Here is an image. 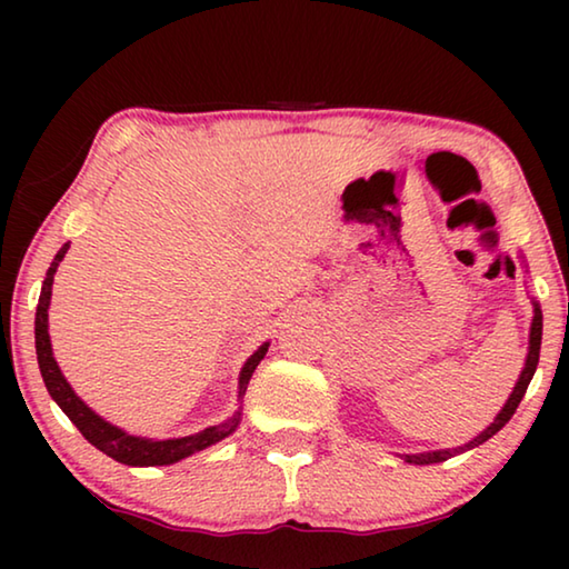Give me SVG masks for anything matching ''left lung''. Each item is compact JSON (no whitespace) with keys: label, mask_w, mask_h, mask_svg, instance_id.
<instances>
[{"label":"left lung","mask_w":569,"mask_h":569,"mask_svg":"<svg viewBox=\"0 0 569 569\" xmlns=\"http://www.w3.org/2000/svg\"><path fill=\"white\" fill-rule=\"evenodd\" d=\"M539 346H542V308H539L537 301H532V326H529V346H527V359H525V369L519 373V379L515 383L512 393H509V399L499 413L495 417V421L489 423L485 431H479V435L467 441V445L461 447H451V449H437V451H419V455H401L403 461H409V465H439V461H447L457 455H465V451L475 449L479 445H485L487 439H492L499 429L505 427V423L512 419V413L517 411L519 401H522L525 391L529 387V381H532L535 371H537V363H539Z\"/></svg>","instance_id":"8db88e82"}]
</instances>
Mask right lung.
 Returning a JSON list of instances; mask_svg holds the SVG:
<instances>
[{"instance_id":"1","label":"right lung","mask_w":569,"mask_h":569,"mask_svg":"<svg viewBox=\"0 0 569 569\" xmlns=\"http://www.w3.org/2000/svg\"><path fill=\"white\" fill-rule=\"evenodd\" d=\"M70 243H64L60 250H57L54 261L47 271L44 281H42V293H40V303H37V316H34V346H37V363H40L44 387L50 391V397L57 401L70 421L77 429L82 431V437L90 441L92 447H98L102 455L112 457L114 461L128 467H166V465H176V461L186 459L196 451H203L208 447L218 445L226 437L233 435L240 423V413H243V397L248 389V381L253 377L256 366L261 363V359L268 351V346L263 343L250 353V359L243 363L238 377V411L223 423H216V427H208L203 431H196L190 437H178V439H148V437H134L128 435V431L114 427L108 419H102L98 411H92L88 403H84L80 397H77L74 389L70 387V381L64 379V373L60 371V366L54 361L52 353V341H50V298H52V283H54V273L57 266L62 263V258L67 253Z\"/></svg>"}]
</instances>
